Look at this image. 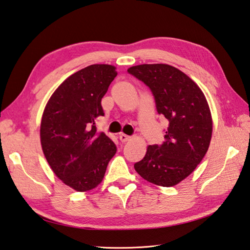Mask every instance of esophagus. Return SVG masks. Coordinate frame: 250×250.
<instances>
[{"mask_svg":"<svg viewBox=\"0 0 250 250\" xmlns=\"http://www.w3.org/2000/svg\"><path fill=\"white\" fill-rule=\"evenodd\" d=\"M119 140H120L122 143H126V142L131 141V136L125 135V134H120V135H119Z\"/></svg>","mask_w":250,"mask_h":250,"instance_id":"obj_1","label":"esophagus"}]
</instances>
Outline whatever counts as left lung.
Returning <instances> with one entry per match:
<instances>
[{"label":"left lung","instance_id":"1","mask_svg":"<svg viewBox=\"0 0 250 250\" xmlns=\"http://www.w3.org/2000/svg\"><path fill=\"white\" fill-rule=\"evenodd\" d=\"M150 89L156 108L168 121L161 145H150L134 164L147 182L162 187L177 185L194 171L208 149L213 122L202 90L178 68L141 64L128 70Z\"/></svg>","mask_w":250,"mask_h":250}]
</instances>
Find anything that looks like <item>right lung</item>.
<instances>
[{
    "instance_id": "obj_1",
    "label": "right lung",
    "mask_w": 250,
    "mask_h": 250,
    "mask_svg": "<svg viewBox=\"0 0 250 250\" xmlns=\"http://www.w3.org/2000/svg\"><path fill=\"white\" fill-rule=\"evenodd\" d=\"M117 76L116 67L92 64L63 82L47 103L41 143L47 162L65 185L87 191L102 182L117 147L95 119L104 116L101 101Z\"/></svg>"
}]
</instances>
